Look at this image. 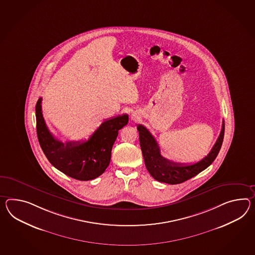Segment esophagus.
Returning <instances> with one entry per match:
<instances>
[{
	"label": "esophagus",
	"mask_w": 255,
	"mask_h": 255,
	"mask_svg": "<svg viewBox=\"0 0 255 255\" xmlns=\"http://www.w3.org/2000/svg\"><path fill=\"white\" fill-rule=\"evenodd\" d=\"M131 120H133V121H136L137 116L135 114H131Z\"/></svg>",
	"instance_id": "1"
}]
</instances>
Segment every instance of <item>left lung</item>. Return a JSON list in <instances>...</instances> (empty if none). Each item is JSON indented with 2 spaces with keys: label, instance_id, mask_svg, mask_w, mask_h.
I'll return each instance as SVG.
<instances>
[{
  "label": "left lung",
  "instance_id": "1",
  "mask_svg": "<svg viewBox=\"0 0 255 255\" xmlns=\"http://www.w3.org/2000/svg\"><path fill=\"white\" fill-rule=\"evenodd\" d=\"M137 130L139 131V141L144 164L150 175L160 182L179 184L190 180L201 171L205 170L216 159L223 143L225 123L223 121L220 134L209 154L205 155L202 160L188 165L175 163L163 157L160 154L158 143L155 141V137L150 133L149 130L141 125L137 126Z\"/></svg>",
  "mask_w": 255,
  "mask_h": 255
}]
</instances>
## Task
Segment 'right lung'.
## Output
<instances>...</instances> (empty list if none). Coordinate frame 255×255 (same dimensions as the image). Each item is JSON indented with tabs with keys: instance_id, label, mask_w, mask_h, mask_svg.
<instances>
[{
	"instance_id": "1",
	"label": "right lung",
	"mask_w": 255,
	"mask_h": 255,
	"mask_svg": "<svg viewBox=\"0 0 255 255\" xmlns=\"http://www.w3.org/2000/svg\"><path fill=\"white\" fill-rule=\"evenodd\" d=\"M41 101L39 98L36 104L37 139L50 164L75 180L98 178L111 162L113 143L119 130L128 124V115L106 120L87 141L63 143L50 133L45 124Z\"/></svg>"
}]
</instances>
